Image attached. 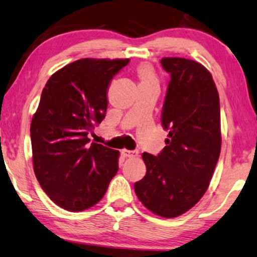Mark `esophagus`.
I'll use <instances>...</instances> for the list:
<instances>
[{
    "instance_id": "1",
    "label": "esophagus",
    "mask_w": 257,
    "mask_h": 257,
    "mask_svg": "<svg viewBox=\"0 0 257 257\" xmlns=\"http://www.w3.org/2000/svg\"><path fill=\"white\" fill-rule=\"evenodd\" d=\"M121 154L125 156V158H137L138 156V151H128V150H122Z\"/></svg>"
}]
</instances>
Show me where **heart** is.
Segmentation results:
<instances>
[{
    "instance_id": "b5f03b06",
    "label": "heart",
    "mask_w": 257,
    "mask_h": 257,
    "mask_svg": "<svg viewBox=\"0 0 257 257\" xmlns=\"http://www.w3.org/2000/svg\"><path fill=\"white\" fill-rule=\"evenodd\" d=\"M137 76L139 79L140 85H150V84H159V79L156 75L154 67L148 62H143L137 67L136 69Z\"/></svg>"
}]
</instances>
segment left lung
I'll list each match as a JSON object with an SVG mask.
<instances>
[{"instance_id": "8db88e82", "label": "left lung", "mask_w": 257, "mask_h": 257, "mask_svg": "<svg viewBox=\"0 0 257 257\" xmlns=\"http://www.w3.org/2000/svg\"><path fill=\"white\" fill-rule=\"evenodd\" d=\"M161 65L170 74L161 113L169 135L161 153H143L147 172L135 191L153 213L175 218L209 188L220 155V104L211 73L199 62L162 58Z\"/></svg>"}]
</instances>
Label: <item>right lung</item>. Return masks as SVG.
Masks as SVG:
<instances>
[{"mask_svg": "<svg viewBox=\"0 0 257 257\" xmlns=\"http://www.w3.org/2000/svg\"><path fill=\"white\" fill-rule=\"evenodd\" d=\"M130 59H80L48 79L33 114V170L40 187L70 212L94 206L118 172L119 152L91 143L105 118L107 88Z\"/></svg>", "mask_w": 257, "mask_h": 257, "instance_id": "right-lung-1", "label": "right lung"}]
</instances>
